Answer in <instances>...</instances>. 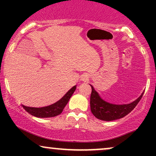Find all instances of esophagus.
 <instances>
[{
	"label": "esophagus",
	"instance_id": "34e87169",
	"mask_svg": "<svg viewBox=\"0 0 156 156\" xmlns=\"http://www.w3.org/2000/svg\"><path fill=\"white\" fill-rule=\"evenodd\" d=\"M88 78H89V77L87 76V75H84V76H83V77H82L81 80H83V81H87V80H88Z\"/></svg>",
	"mask_w": 156,
	"mask_h": 156
}]
</instances>
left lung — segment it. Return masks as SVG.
Masks as SVG:
<instances>
[{
	"mask_svg": "<svg viewBox=\"0 0 156 156\" xmlns=\"http://www.w3.org/2000/svg\"><path fill=\"white\" fill-rule=\"evenodd\" d=\"M91 87H92V93L90 96L91 112L96 118L103 121L115 120L128 115L136 106L144 94L143 92L135 101L128 104L116 105L109 103L102 99L92 85Z\"/></svg>",
	"mask_w": 156,
	"mask_h": 156,
	"instance_id": "left-lung-1",
	"label": "left lung"
}]
</instances>
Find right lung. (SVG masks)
<instances>
[{"instance_id": "obj_1", "label": "right lung", "mask_w": 156, "mask_h": 156, "mask_svg": "<svg viewBox=\"0 0 156 156\" xmlns=\"http://www.w3.org/2000/svg\"><path fill=\"white\" fill-rule=\"evenodd\" d=\"M76 86H74L73 88H71L66 93L65 95H64L62 99H60L59 101L53 103V104L48 105V106L42 107V108H34V107H28L23 105V107L27 112L29 113L31 115L34 116V117L40 118L55 117L62 112L64 107L67 104L69 100L70 99L71 96L76 91Z\"/></svg>"}]
</instances>
